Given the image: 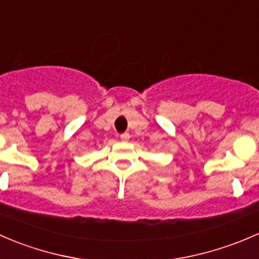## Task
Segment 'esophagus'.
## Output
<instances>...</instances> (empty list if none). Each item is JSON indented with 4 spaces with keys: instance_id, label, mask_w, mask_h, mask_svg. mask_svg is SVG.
<instances>
[{
    "instance_id": "esophagus-1",
    "label": "esophagus",
    "mask_w": 259,
    "mask_h": 259,
    "mask_svg": "<svg viewBox=\"0 0 259 259\" xmlns=\"http://www.w3.org/2000/svg\"><path fill=\"white\" fill-rule=\"evenodd\" d=\"M119 138H121L122 142H127V141L130 140V135L128 133H123V135L119 136Z\"/></svg>"
}]
</instances>
